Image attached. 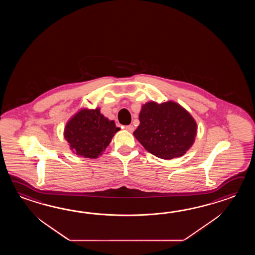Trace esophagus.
Segmentation results:
<instances>
[{"label": "esophagus", "instance_id": "obj_1", "mask_svg": "<svg viewBox=\"0 0 255 255\" xmlns=\"http://www.w3.org/2000/svg\"><path fill=\"white\" fill-rule=\"evenodd\" d=\"M125 129L128 130V132H133V131H134V126H133V125L126 126Z\"/></svg>", "mask_w": 255, "mask_h": 255}]
</instances>
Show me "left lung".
Wrapping results in <instances>:
<instances>
[{"label": "left lung", "mask_w": 255, "mask_h": 255, "mask_svg": "<svg viewBox=\"0 0 255 255\" xmlns=\"http://www.w3.org/2000/svg\"><path fill=\"white\" fill-rule=\"evenodd\" d=\"M139 121L133 134L147 151L159 158L182 156L195 139V121L182 107L171 101L144 105Z\"/></svg>", "instance_id": "8db88e82"}]
</instances>
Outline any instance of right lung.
Wrapping results in <instances>:
<instances>
[{"mask_svg": "<svg viewBox=\"0 0 255 255\" xmlns=\"http://www.w3.org/2000/svg\"><path fill=\"white\" fill-rule=\"evenodd\" d=\"M119 130L114 121L106 119L99 109H83L67 123L65 137L76 155L96 158Z\"/></svg>", "mask_w": 255, "mask_h": 255, "instance_id": "obj_1", "label": "right lung"}]
</instances>
